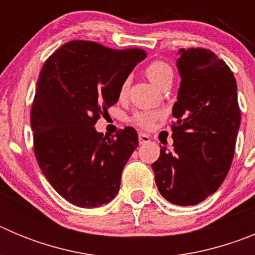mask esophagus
<instances>
[{
  "label": "esophagus",
  "mask_w": 255,
  "mask_h": 255,
  "mask_svg": "<svg viewBox=\"0 0 255 255\" xmlns=\"http://www.w3.org/2000/svg\"><path fill=\"white\" fill-rule=\"evenodd\" d=\"M138 138H139V143H140V144L148 143V141L150 140V136H149V135L144 134V132H139Z\"/></svg>",
  "instance_id": "obj_1"
}]
</instances>
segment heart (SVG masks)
Masks as SVG:
<instances>
[{
  "mask_svg": "<svg viewBox=\"0 0 255 255\" xmlns=\"http://www.w3.org/2000/svg\"><path fill=\"white\" fill-rule=\"evenodd\" d=\"M145 74H147L148 78L150 79V82H152L153 84L157 85V87H161L164 82H167V80L173 78L172 67H171L167 62L159 60H155L153 61V62H150V64L145 67ZM129 78L124 79L123 83H121L120 89H119V94H120L121 98H124V97L128 94V91H129ZM155 119H157V115L155 114L143 111L135 114L134 117H132V121H134L136 125L144 128V129H149V128L153 126V124H154Z\"/></svg>",
  "mask_w": 255,
  "mask_h": 255,
  "instance_id": "b5f03b06",
  "label": "heart"
}]
</instances>
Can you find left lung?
<instances>
[{"mask_svg":"<svg viewBox=\"0 0 255 255\" xmlns=\"http://www.w3.org/2000/svg\"><path fill=\"white\" fill-rule=\"evenodd\" d=\"M180 82L173 103V152L161 147L152 163L155 185L176 206H195L224 182L240 128L238 85L233 71L206 48L180 49Z\"/></svg>","mask_w":255,"mask_h":255,"instance_id":"obj_1","label":"left lung"}]
</instances>
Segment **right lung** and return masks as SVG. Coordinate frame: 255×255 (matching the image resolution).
Listing matches in <instances>:
<instances>
[{"mask_svg":"<svg viewBox=\"0 0 255 255\" xmlns=\"http://www.w3.org/2000/svg\"><path fill=\"white\" fill-rule=\"evenodd\" d=\"M145 56L143 49L73 40L40 70L30 112L35 158L52 188L74 206L96 208L119 193L138 134L128 126L110 138L94 125Z\"/></svg>","mask_w":255,"mask_h":255,"instance_id":"add662e5","label":"right lung"}]
</instances>
